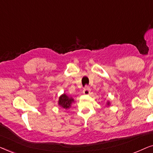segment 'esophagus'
<instances>
[{
	"label": "esophagus",
	"mask_w": 153,
	"mask_h": 153,
	"mask_svg": "<svg viewBox=\"0 0 153 153\" xmlns=\"http://www.w3.org/2000/svg\"><path fill=\"white\" fill-rule=\"evenodd\" d=\"M83 94L86 95L89 94H90V88H89V87H85L84 89H83Z\"/></svg>",
	"instance_id": "34e87169"
}]
</instances>
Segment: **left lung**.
I'll list each match as a JSON object with an SVG mask.
<instances>
[{"instance_id":"8db88e82","label":"left lung","mask_w":153,"mask_h":153,"mask_svg":"<svg viewBox=\"0 0 153 153\" xmlns=\"http://www.w3.org/2000/svg\"><path fill=\"white\" fill-rule=\"evenodd\" d=\"M106 104H107V105H108V106H109V105H110V102H109V101H108V102H107V103H106Z\"/></svg>"}]
</instances>
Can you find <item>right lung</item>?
I'll return each mask as SVG.
<instances>
[{
	"instance_id": "right-lung-1",
	"label": "right lung",
	"mask_w": 153,
	"mask_h": 153,
	"mask_svg": "<svg viewBox=\"0 0 153 153\" xmlns=\"http://www.w3.org/2000/svg\"><path fill=\"white\" fill-rule=\"evenodd\" d=\"M73 102H74V99L72 97H68L66 94H63L59 98V105L64 109L70 108Z\"/></svg>"
}]
</instances>
